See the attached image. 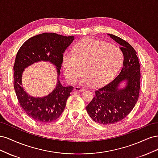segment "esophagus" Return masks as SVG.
<instances>
[{"label": "esophagus", "mask_w": 158, "mask_h": 158, "mask_svg": "<svg viewBox=\"0 0 158 158\" xmlns=\"http://www.w3.org/2000/svg\"><path fill=\"white\" fill-rule=\"evenodd\" d=\"M74 90L78 91V92H84L85 89L82 87H80V86H76L74 88Z\"/></svg>", "instance_id": "obj_1"}]
</instances>
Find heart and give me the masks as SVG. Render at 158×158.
<instances>
[{
	"instance_id": "heart-1",
	"label": "heart",
	"mask_w": 158,
	"mask_h": 158,
	"mask_svg": "<svg viewBox=\"0 0 158 158\" xmlns=\"http://www.w3.org/2000/svg\"><path fill=\"white\" fill-rule=\"evenodd\" d=\"M123 53L118 47L92 38L80 41L74 52H65L63 56L64 74L74 82L83 73H86L82 83L101 85L117 73L123 63Z\"/></svg>"
}]
</instances>
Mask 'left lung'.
Wrapping results in <instances>:
<instances>
[{
    "mask_svg": "<svg viewBox=\"0 0 158 158\" xmlns=\"http://www.w3.org/2000/svg\"><path fill=\"white\" fill-rule=\"evenodd\" d=\"M121 47L124 60L120 73L111 82L95 91V95L86 107L89 117L101 125H111L125 118L135 106L139 97L140 69L135 49L121 38L108 34ZM127 86L118 89L122 81Z\"/></svg>",
    "mask_w": 158,
    "mask_h": 158,
    "instance_id": "obj_1",
    "label": "left lung"
}]
</instances>
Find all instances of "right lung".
<instances>
[{"label": "right lung", "mask_w": 158, "mask_h": 158, "mask_svg": "<svg viewBox=\"0 0 158 158\" xmlns=\"http://www.w3.org/2000/svg\"><path fill=\"white\" fill-rule=\"evenodd\" d=\"M74 40V36H63L55 33H44L27 40L18 50L14 64V88L22 108L33 120L51 123L63 113L73 86L64 87L59 80L52 92L44 98H33L22 87L23 70L37 61H49L56 66L58 75L63 64L66 49Z\"/></svg>", "instance_id": "add662e5"}]
</instances>
